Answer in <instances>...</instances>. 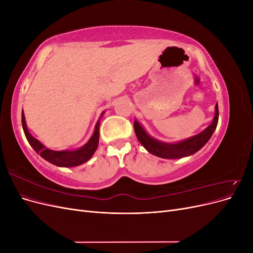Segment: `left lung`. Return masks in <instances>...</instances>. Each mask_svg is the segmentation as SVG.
I'll use <instances>...</instances> for the list:
<instances>
[{
    "label": "left lung",
    "instance_id": "8db88e82",
    "mask_svg": "<svg viewBox=\"0 0 253 253\" xmlns=\"http://www.w3.org/2000/svg\"><path fill=\"white\" fill-rule=\"evenodd\" d=\"M218 122V105H215V114H214L211 125L206 127L200 134L194 135L190 138L177 142H165L152 137L145 131L144 127L139 124L137 119L134 120V131L137 139L143 145V148L151 154L160 158L166 159H178L195 154L204 145L209 141L211 136L217 126Z\"/></svg>",
    "mask_w": 253,
    "mask_h": 253
}]
</instances>
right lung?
Instances as JSON below:
<instances>
[{
  "label": "right lung",
  "instance_id": "right-lung-1",
  "mask_svg": "<svg viewBox=\"0 0 253 253\" xmlns=\"http://www.w3.org/2000/svg\"><path fill=\"white\" fill-rule=\"evenodd\" d=\"M103 114H104V112L101 113L100 117H102ZM22 126H23V131H24V134L26 136V139L29 142V144L32 145L33 149L38 153V154H40V156L42 158H44L45 160H47L48 163L55 165L57 167L72 168V167L80 166L84 163H86L87 160H89L91 158V156L94 155V153L96 152V150L98 148L100 119L97 121L94 133L90 136L88 141L84 145H82L81 148L76 149V150L55 151V150H50V149L45 147L42 142L36 139L35 137L29 133L26 121H25L24 112H22Z\"/></svg>",
  "mask_w": 253,
  "mask_h": 253
}]
</instances>
